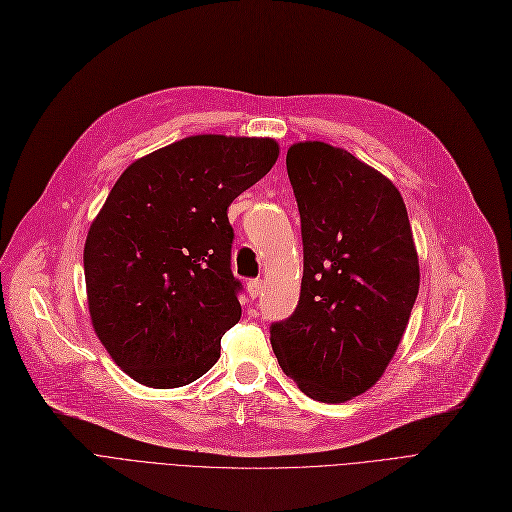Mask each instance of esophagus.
Here are the masks:
<instances>
[{
  "instance_id": "esophagus-1",
  "label": "esophagus",
  "mask_w": 512,
  "mask_h": 512,
  "mask_svg": "<svg viewBox=\"0 0 512 512\" xmlns=\"http://www.w3.org/2000/svg\"><path fill=\"white\" fill-rule=\"evenodd\" d=\"M247 292H249V297L251 299H257L259 294L263 292V280H251V282H247Z\"/></svg>"
}]
</instances>
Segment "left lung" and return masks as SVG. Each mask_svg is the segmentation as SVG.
Instances as JSON below:
<instances>
[{
	"mask_svg": "<svg viewBox=\"0 0 512 512\" xmlns=\"http://www.w3.org/2000/svg\"><path fill=\"white\" fill-rule=\"evenodd\" d=\"M305 270L294 313L272 326L282 371L313 400L344 402L378 382L407 330L419 257L398 188L346 149L290 145Z\"/></svg>",
	"mask_w": 512,
	"mask_h": 512,
	"instance_id": "left-lung-1",
	"label": "left lung"
}]
</instances>
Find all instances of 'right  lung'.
<instances>
[{"instance_id":"right-lung-1","label":"right lung","mask_w":512,"mask_h":512,"mask_svg":"<svg viewBox=\"0 0 512 512\" xmlns=\"http://www.w3.org/2000/svg\"><path fill=\"white\" fill-rule=\"evenodd\" d=\"M270 137L195 134L122 172L85 240L91 324L114 363L149 388L195 382L240 319L230 203L272 170Z\"/></svg>"}]
</instances>
